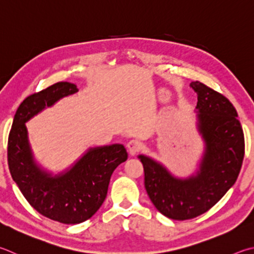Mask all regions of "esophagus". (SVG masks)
Returning a JSON list of instances; mask_svg holds the SVG:
<instances>
[{"label":"esophagus","instance_id":"esophagus-1","mask_svg":"<svg viewBox=\"0 0 254 254\" xmlns=\"http://www.w3.org/2000/svg\"><path fill=\"white\" fill-rule=\"evenodd\" d=\"M127 150H128V153H130L132 156H134L137 152L140 150H142L143 147V143L139 140H130L127 142Z\"/></svg>","mask_w":254,"mask_h":254}]
</instances>
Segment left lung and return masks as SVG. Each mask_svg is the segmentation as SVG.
<instances>
[{"label":"left lung","mask_w":254,"mask_h":254,"mask_svg":"<svg viewBox=\"0 0 254 254\" xmlns=\"http://www.w3.org/2000/svg\"><path fill=\"white\" fill-rule=\"evenodd\" d=\"M195 127L203 152L194 173L180 178L151 156L137 158L144 169V187L156 210L172 220H189L218 203L236 183L244 156V136L230 101L199 81Z\"/></svg>","instance_id":"left-lung-1"}]
</instances>
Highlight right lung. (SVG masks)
<instances>
[{"mask_svg":"<svg viewBox=\"0 0 254 254\" xmlns=\"http://www.w3.org/2000/svg\"><path fill=\"white\" fill-rule=\"evenodd\" d=\"M77 91L73 83L59 82L27 96L17 109L8 135V168L22 194L39 213L64 224L84 222L95 214L107 197L113 171L127 159L126 147L117 143L90 147L57 174L36 162L25 123Z\"/></svg>","mask_w":254,"mask_h":254,"instance_id":"add662e5","label":"right lung"}]
</instances>
